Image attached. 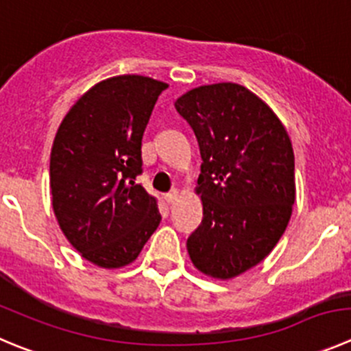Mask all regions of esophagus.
Wrapping results in <instances>:
<instances>
[{
    "label": "esophagus",
    "mask_w": 351,
    "mask_h": 351,
    "mask_svg": "<svg viewBox=\"0 0 351 351\" xmlns=\"http://www.w3.org/2000/svg\"><path fill=\"white\" fill-rule=\"evenodd\" d=\"M176 199H178V192H176V191H171V192H168V194L165 195V201L168 202V204H171V202H175Z\"/></svg>",
    "instance_id": "esophagus-1"
}]
</instances>
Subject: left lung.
Listing matches in <instances>:
<instances>
[{
  "mask_svg": "<svg viewBox=\"0 0 351 351\" xmlns=\"http://www.w3.org/2000/svg\"><path fill=\"white\" fill-rule=\"evenodd\" d=\"M201 150L202 221L186 239L202 274L232 279L270 254L293 213L294 152L286 128L253 91L218 83L175 101Z\"/></svg>",
  "mask_w": 351,
  "mask_h": 351,
  "instance_id": "obj_1",
  "label": "left lung"
}]
</instances>
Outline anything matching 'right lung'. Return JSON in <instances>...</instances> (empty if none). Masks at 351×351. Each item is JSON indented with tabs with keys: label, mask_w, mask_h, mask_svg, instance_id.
I'll use <instances>...</instances> for the list:
<instances>
[{
	"label": "right lung",
	"mask_w": 351,
	"mask_h": 351,
	"mask_svg": "<svg viewBox=\"0 0 351 351\" xmlns=\"http://www.w3.org/2000/svg\"><path fill=\"white\" fill-rule=\"evenodd\" d=\"M166 88L135 74L101 81L71 107L55 135V216L72 247L101 268L135 261L159 227L156 199L135 180L143 131Z\"/></svg>",
	"instance_id": "right-lung-1"
}]
</instances>
